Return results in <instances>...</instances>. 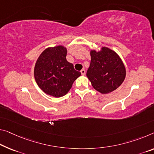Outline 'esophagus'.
<instances>
[{
	"label": "esophagus",
	"mask_w": 154,
	"mask_h": 154,
	"mask_svg": "<svg viewBox=\"0 0 154 154\" xmlns=\"http://www.w3.org/2000/svg\"><path fill=\"white\" fill-rule=\"evenodd\" d=\"M80 73H81V74L82 75H85V73H86V72H85V70L84 69H82L81 71H80Z\"/></svg>",
	"instance_id": "1"
}]
</instances>
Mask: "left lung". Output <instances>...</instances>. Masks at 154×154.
<instances>
[{
    "label": "left lung",
    "mask_w": 154,
    "mask_h": 154,
    "mask_svg": "<svg viewBox=\"0 0 154 154\" xmlns=\"http://www.w3.org/2000/svg\"><path fill=\"white\" fill-rule=\"evenodd\" d=\"M91 63L87 76L92 87L101 94H109L119 87L126 76V69L120 56L109 48L91 50Z\"/></svg>",
    "instance_id": "left-lung-1"
}]
</instances>
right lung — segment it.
<instances>
[{
	"label": "right lung",
	"instance_id": "right-lung-1",
	"mask_svg": "<svg viewBox=\"0 0 154 154\" xmlns=\"http://www.w3.org/2000/svg\"><path fill=\"white\" fill-rule=\"evenodd\" d=\"M67 48L62 45L48 47L38 58L34 78L45 93L59 98L65 96L81 73L75 71L66 59Z\"/></svg>",
	"mask_w": 154,
	"mask_h": 154
}]
</instances>
